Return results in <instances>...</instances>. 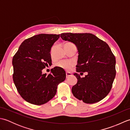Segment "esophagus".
Instances as JSON below:
<instances>
[{
	"mask_svg": "<svg viewBox=\"0 0 130 130\" xmlns=\"http://www.w3.org/2000/svg\"><path fill=\"white\" fill-rule=\"evenodd\" d=\"M71 75V73H69V72L66 73V76H67V78H69V77Z\"/></svg>",
	"mask_w": 130,
	"mask_h": 130,
	"instance_id": "34e87169",
	"label": "esophagus"
}]
</instances>
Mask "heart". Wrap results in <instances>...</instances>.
I'll return each mask as SVG.
<instances>
[{
    "label": "heart",
    "mask_w": 130,
    "mask_h": 130,
    "mask_svg": "<svg viewBox=\"0 0 130 130\" xmlns=\"http://www.w3.org/2000/svg\"><path fill=\"white\" fill-rule=\"evenodd\" d=\"M67 43L69 44H73L71 42H68ZM74 65V63L71 61H61L57 63V66L64 69L68 70L70 69Z\"/></svg>",
    "instance_id": "b5f03b06"
}]
</instances>
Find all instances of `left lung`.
<instances>
[{"label":"left lung","instance_id":"8db88e82","mask_svg":"<svg viewBox=\"0 0 130 130\" xmlns=\"http://www.w3.org/2000/svg\"><path fill=\"white\" fill-rule=\"evenodd\" d=\"M63 40L73 42L78 52L76 72L74 74L77 83L71 91L74 96L85 103L102 100L111 90L116 76V58L108 44L89 33H64ZM87 72L84 78L78 72Z\"/></svg>","mask_w":130,"mask_h":130}]
</instances>
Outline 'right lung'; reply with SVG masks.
<instances>
[{"label":"right lung","instance_id":"1","mask_svg":"<svg viewBox=\"0 0 130 130\" xmlns=\"http://www.w3.org/2000/svg\"><path fill=\"white\" fill-rule=\"evenodd\" d=\"M60 35L39 34L24 40L13 57V82L24 100L41 105L55 95L66 78L63 69L55 67L47 75L42 70L51 63L50 51Z\"/></svg>","mask_w":130,"mask_h":130}]
</instances>
